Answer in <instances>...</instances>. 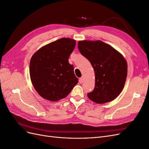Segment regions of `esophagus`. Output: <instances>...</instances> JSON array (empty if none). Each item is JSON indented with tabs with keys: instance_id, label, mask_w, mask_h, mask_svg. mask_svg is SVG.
Returning <instances> with one entry per match:
<instances>
[{
	"instance_id": "34e87169",
	"label": "esophagus",
	"mask_w": 149,
	"mask_h": 149,
	"mask_svg": "<svg viewBox=\"0 0 149 149\" xmlns=\"http://www.w3.org/2000/svg\"><path fill=\"white\" fill-rule=\"evenodd\" d=\"M83 81H84V78H83V77H81V78H79V83H83Z\"/></svg>"
}]
</instances>
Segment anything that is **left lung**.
I'll list each match as a JSON object with an SVG mask.
<instances>
[{"label": "left lung", "instance_id": "obj_1", "mask_svg": "<svg viewBox=\"0 0 149 149\" xmlns=\"http://www.w3.org/2000/svg\"><path fill=\"white\" fill-rule=\"evenodd\" d=\"M78 47L95 73V87L88 93V97L98 104L113 101L123 91L127 78L125 58L113 47L100 40L79 41Z\"/></svg>", "mask_w": 149, "mask_h": 149}]
</instances>
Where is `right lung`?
Segmentation results:
<instances>
[{
    "mask_svg": "<svg viewBox=\"0 0 149 149\" xmlns=\"http://www.w3.org/2000/svg\"><path fill=\"white\" fill-rule=\"evenodd\" d=\"M75 45L74 40L60 38L40 48L31 57L30 79L43 98L59 101L68 95L78 83L74 67L68 61Z\"/></svg>",
    "mask_w": 149,
    "mask_h": 149,
    "instance_id": "1",
    "label": "right lung"
}]
</instances>
